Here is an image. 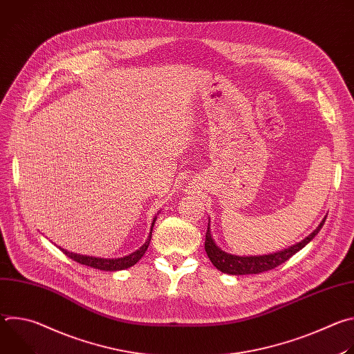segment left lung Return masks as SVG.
<instances>
[{
	"label": "left lung",
	"instance_id": "left-lung-1",
	"mask_svg": "<svg viewBox=\"0 0 354 354\" xmlns=\"http://www.w3.org/2000/svg\"><path fill=\"white\" fill-rule=\"evenodd\" d=\"M325 223V218L322 220V223L318 225V228L310 234L306 239H302L301 242L276 252V254H270V255H262V257H235V255H230L223 252L213 241L212 234H210V223L207 225V232H206V241H205V249L207 252V257L210 258L212 263L223 273H228V274H258L262 272H268L272 270L277 266H280L281 263H284L286 261H288L292 255H295L298 250H301L304 248L308 242H311V239H314V236L321 231L322 225Z\"/></svg>",
	"mask_w": 354,
	"mask_h": 354
}]
</instances>
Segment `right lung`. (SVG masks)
Returning a JSON list of instances; mask_svg holds the SVG:
<instances>
[{"instance_id":"obj_1","label":"right lung","mask_w":354,"mask_h":354,"mask_svg":"<svg viewBox=\"0 0 354 354\" xmlns=\"http://www.w3.org/2000/svg\"><path fill=\"white\" fill-rule=\"evenodd\" d=\"M154 223H156V218L153 221V227H154ZM153 227H151V232H153ZM151 232L148 235V239L145 241V243L137 249L136 252H133V254H130L129 257H124V258H119V259H99V258H92V257H84V255H77V254H73V252H67L64 249L63 254H66L70 259L81 263V265H85V266H89V268H93V269H99V270H106V272H115V270H123V269H127V268H131L133 265H136L141 258L142 255L145 254V250L149 245V241H151Z\"/></svg>"}]
</instances>
